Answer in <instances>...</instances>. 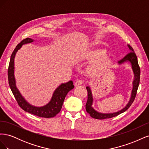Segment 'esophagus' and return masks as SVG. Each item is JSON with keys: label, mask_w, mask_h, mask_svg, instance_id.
<instances>
[{"label": "esophagus", "mask_w": 149, "mask_h": 149, "mask_svg": "<svg viewBox=\"0 0 149 149\" xmlns=\"http://www.w3.org/2000/svg\"><path fill=\"white\" fill-rule=\"evenodd\" d=\"M84 83V81L82 80H78L77 81H76V83H74V85L76 86H81V84H83Z\"/></svg>", "instance_id": "esophagus-1"}]
</instances>
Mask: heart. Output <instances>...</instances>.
Instances as JSON below:
<instances>
[{
	"instance_id": "1",
	"label": "heart",
	"mask_w": 149,
	"mask_h": 149,
	"mask_svg": "<svg viewBox=\"0 0 149 149\" xmlns=\"http://www.w3.org/2000/svg\"><path fill=\"white\" fill-rule=\"evenodd\" d=\"M106 54V51L102 49H93V50L88 53L86 57L88 59L93 61H96L90 67V71L93 73L98 74L102 70L107 62L106 58L104 57Z\"/></svg>"
}]
</instances>
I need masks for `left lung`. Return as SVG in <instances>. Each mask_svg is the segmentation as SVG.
<instances>
[{"label":"left lung","mask_w":149,"mask_h":149,"mask_svg":"<svg viewBox=\"0 0 149 149\" xmlns=\"http://www.w3.org/2000/svg\"><path fill=\"white\" fill-rule=\"evenodd\" d=\"M128 47L130 52L127 53L123 59L120 60L119 61V63L121 64L124 62L125 61H129L131 64L132 68L133 70V72L134 74V80L133 81V89L132 91V94H131V97H130V100L129 102V103L127 104L124 109L122 110L114 112V113H111V114H102L100 113V112H98L94 110L93 107H92V104H93V96L91 94V91L89 87L87 86L86 89L88 91V100L86 104V110L88 114H89L90 116L92 117L93 118L97 119H109L114 118L115 116H118L119 114L123 113V112L127 111L130 106H131L132 104L133 103L135 98H136L137 89L139 88V85L140 83V75H141V69H140L139 65L138 64V61H137V56L135 53L132 47L129 45Z\"/></svg>","instance_id":"left-lung-1"}]
</instances>
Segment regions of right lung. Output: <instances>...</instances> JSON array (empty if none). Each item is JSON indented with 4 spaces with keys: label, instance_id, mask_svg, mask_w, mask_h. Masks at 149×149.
<instances>
[{
    "label": "right lung",
    "instance_id": "right-lung-1",
    "mask_svg": "<svg viewBox=\"0 0 149 149\" xmlns=\"http://www.w3.org/2000/svg\"><path fill=\"white\" fill-rule=\"evenodd\" d=\"M33 40L30 38H26L22 40L20 43L17 45L16 48L12 53L8 68V84H9L11 91L15 98L18 104L22 109L24 110L25 112H29L31 114L40 117V118H53L60 112L63 103L64 102L65 98L68 93L74 88L73 83L72 81H70L69 82L66 83L61 84L54 92L51 101L47 105L43 107L33 106L25 100V99L22 96L15 86V80L14 77V58L18 49H19L21 48L22 45L31 43L33 42Z\"/></svg>",
    "mask_w": 149,
    "mask_h": 149
}]
</instances>
